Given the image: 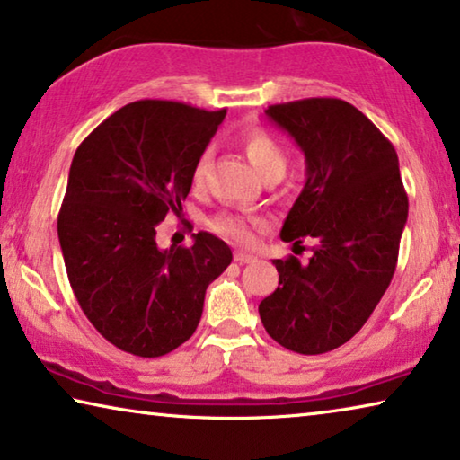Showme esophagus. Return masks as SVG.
<instances>
[{
	"instance_id": "1",
	"label": "esophagus",
	"mask_w": 460,
	"mask_h": 460,
	"mask_svg": "<svg viewBox=\"0 0 460 460\" xmlns=\"http://www.w3.org/2000/svg\"><path fill=\"white\" fill-rule=\"evenodd\" d=\"M234 261H236V263H240V265H244V263H254V261H257V257H254L252 252L236 251L234 252Z\"/></svg>"
}]
</instances>
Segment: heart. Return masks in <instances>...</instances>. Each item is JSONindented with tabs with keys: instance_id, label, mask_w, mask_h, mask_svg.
Returning <instances> with one entry per match:
<instances>
[{
	"instance_id": "1",
	"label": "heart",
	"mask_w": 460,
	"mask_h": 460,
	"mask_svg": "<svg viewBox=\"0 0 460 460\" xmlns=\"http://www.w3.org/2000/svg\"><path fill=\"white\" fill-rule=\"evenodd\" d=\"M240 146H243L246 158L251 160L254 171L263 176V179H267V176L271 174L286 172L288 156L284 147H281L279 141L275 139L270 131L265 129L246 131L244 136L240 137ZM209 164H211V150H206L199 156V160L195 162V168H193V185L197 189L206 185ZM254 226H257V220H254V217H244L240 214H232V211H222V214H217L209 220L211 230L226 238L238 240V243H249L252 238Z\"/></svg>"
}]
</instances>
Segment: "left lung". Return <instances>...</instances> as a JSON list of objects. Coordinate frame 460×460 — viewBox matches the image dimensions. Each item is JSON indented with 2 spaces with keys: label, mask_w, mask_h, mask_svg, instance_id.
I'll list each match as a JSON object with an SVG mask.
<instances>
[{
  "label": "left lung",
  "mask_w": 460,
  "mask_h": 460,
  "mask_svg": "<svg viewBox=\"0 0 460 460\" xmlns=\"http://www.w3.org/2000/svg\"><path fill=\"white\" fill-rule=\"evenodd\" d=\"M300 146L306 182L279 236L313 243V257L273 259L279 286L259 304L275 341L304 356L339 348L364 327L397 267L407 193L391 141L339 98L265 111Z\"/></svg>",
  "instance_id": "left-lung-1"
}]
</instances>
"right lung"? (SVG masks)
I'll return each instance as SVG.
<instances>
[{"instance_id":"1","label":"right lung","mask_w":460,"mask_h":460,"mask_svg":"<svg viewBox=\"0 0 460 460\" xmlns=\"http://www.w3.org/2000/svg\"><path fill=\"white\" fill-rule=\"evenodd\" d=\"M226 109L137 101L75 150L58 234L69 284L94 329L139 358L171 353L195 333L206 289L232 261L209 232L193 246L156 244V226L182 209L195 162Z\"/></svg>"}]
</instances>
